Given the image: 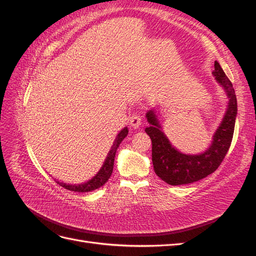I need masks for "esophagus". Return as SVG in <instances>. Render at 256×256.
Wrapping results in <instances>:
<instances>
[{
	"mask_svg": "<svg viewBox=\"0 0 256 256\" xmlns=\"http://www.w3.org/2000/svg\"><path fill=\"white\" fill-rule=\"evenodd\" d=\"M130 125L134 129H138L142 125V116L140 113H134L130 118Z\"/></svg>",
	"mask_w": 256,
	"mask_h": 256,
	"instance_id": "1",
	"label": "esophagus"
}]
</instances>
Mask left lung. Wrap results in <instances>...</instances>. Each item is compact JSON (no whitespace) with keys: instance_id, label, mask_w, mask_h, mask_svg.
<instances>
[{"instance_id":"1","label":"left lung","mask_w":256,"mask_h":256,"mask_svg":"<svg viewBox=\"0 0 256 256\" xmlns=\"http://www.w3.org/2000/svg\"><path fill=\"white\" fill-rule=\"evenodd\" d=\"M212 74L222 85L230 99L226 115L216 129L209 148L200 154H186L175 150L166 134L154 110L146 113L150 124L145 129L152 140V158L154 173L168 184L180 186L198 182L214 173L226 158L234 134L235 120L237 115V99L233 84L224 74L218 62H214Z\"/></svg>"}]
</instances>
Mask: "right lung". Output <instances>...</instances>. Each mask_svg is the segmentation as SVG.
Segmentation results:
<instances>
[{"mask_svg": "<svg viewBox=\"0 0 256 256\" xmlns=\"http://www.w3.org/2000/svg\"><path fill=\"white\" fill-rule=\"evenodd\" d=\"M127 134H128V129L126 127L120 131V132L118 134V136H116L112 148L109 152V154H108L104 166H102V168H100V171L92 177L90 180L80 184H67L60 182H56L60 186V187H63L67 190L74 191V192H90L102 187V186H104L108 180H109L110 176L112 175L116 150H118L120 142L127 136Z\"/></svg>", "mask_w": 256, "mask_h": 256, "instance_id": "add662e5", "label": "right lung"}]
</instances>
